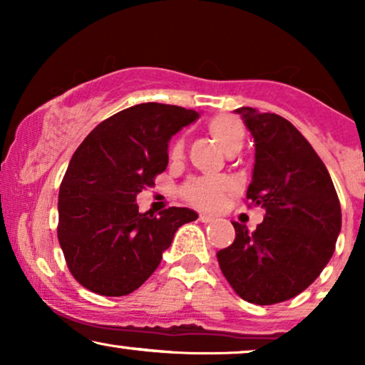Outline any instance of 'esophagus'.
I'll return each instance as SVG.
<instances>
[{
  "mask_svg": "<svg viewBox=\"0 0 365 365\" xmlns=\"http://www.w3.org/2000/svg\"><path fill=\"white\" fill-rule=\"evenodd\" d=\"M199 221H202V223H211V221H215V216L206 215V212H200Z\"/></svg>",
  "mask_w": 365,
  "mask_h": 365,
  "instance_id": "obj_1",
  "label": "esophagus"
}]
</instances>
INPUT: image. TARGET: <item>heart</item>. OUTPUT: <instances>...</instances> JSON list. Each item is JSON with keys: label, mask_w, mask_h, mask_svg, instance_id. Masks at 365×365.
Masks as SVG:
<instances>
[{"label": "heart", "mask_w": 365, "mask_h": 365, "mask_svg": "<svg viewBox=\"0 0 365 365\" xmlns=\"http://www.w3.org/2000/svg\"><path fill=\"white\" fill-rule=\"evenodd\" d=\"M209 133L215 137V140L220 144V148L225 150V154L240 153L242 145L245 140V127L240 120L235 116H216L209 121L207 125ZM171 159H180L183 156V140L178 139L171 148ZM228 187V182L225 178H211V177H200L192 178L190 182L185 183L183 187V195L187 200H190L195 206L204 209H212L221 202L223 192Z\"/></svg>", "instance_id": "obj_1"}]
</instances>
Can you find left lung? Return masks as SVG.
Wrapping results in <instances>:
<instances>
[{
    "label": "left lung",
    "mask_w": 365,
    "mask_h": 365,
    "mask_svg": "<svg viewBox=\"0 0 365 365\" xmlns=\"http://www.w3.org/2000/svg\"><path fill=\"white\" fill-rule=\"evenodd\" d=\"M235 113L255 145L247 199L266 216L254 232L233 223L235 240L216 254L217 262L247 302H284L329 262L341 230L340 200L324 163L290 121L249 106Z\"/></svg>",
    "instance_id": "obj_1"
}]
</instances>
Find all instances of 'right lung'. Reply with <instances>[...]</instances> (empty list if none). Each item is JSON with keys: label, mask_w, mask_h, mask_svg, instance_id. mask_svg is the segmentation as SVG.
I'll list each match as a JSON object with an SVG mask.
<instances>
[{"label": "right lung", "mask_w": 365, "mask_h": 365, "mask_svg": "<svg viewBox=\"0 0 365 365\" xmlns=\"http://www.w3.org/2000/svg\"><path fill=\"white\" fill-rule=\"evenodd\" d=\"M173 104L142 103L99 123L75 150L58 195V240L70 273L87 290L128 295L161 262L188 207L154 216L137 195L168 166V142L199 118Z\"/></svg>", "instance_id": "obj_1"}]
</instances>
